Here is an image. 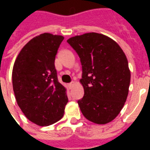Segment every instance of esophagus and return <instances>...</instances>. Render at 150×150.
<instances>
[{
  "label": "esophagus",
  "mask_w": 150,
  "mask_h": 150,
  "mask_svg": "<svg viewBox=\"0 0 150 150\" xmlns=\"http://www.w3.org/2000/svg\"><path fill=\"white\" fill-rule=\"evenodd\" d=\"M73 86H74V82H71V83H69L68 84L69 88H72V87H73Z\"/></svg>",
  "instance_id": "esophagus-1"
}]
</instances>
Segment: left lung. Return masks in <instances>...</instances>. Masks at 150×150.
Segmentation results:
<instances>
[{
    "mask_svg": "<svg viewBox=\"0 0 150 150\" xmlns=\"http://www.w3.org/2000/svg\"><path fill=\"white\" fill-rule=\"evenodd\" d=\"M81 62L84 96L78 100L83 115L98 125L118 116L129 94L131 74L120 46L97 33L77 35L67 40Z\"/></svg>",
    "mask_w": 150,
    "mask_h": 150,
    "instance_id": "left-lung-1",
    "label": "left lung"
}]
</instances>
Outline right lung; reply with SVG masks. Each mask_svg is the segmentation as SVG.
<instances>
[{
    "instance_id": "right-lung-1",
    "label": "right lung",
    "mask_w": 150,
    "mask_h": 150,
    "mask_svg": "<svg viewBox=\"0 0 150 150\" xmlns=\"http://www.w3.org/2000/svg\"><path fill=\"white\" fill-rule=\"evenodd\" d=\"M64 38L44 33L21 49L12 79L16 100L31 122L48 126L62 119L68 102L67 89L58 80L55 56Z\"/></svg>"
}]
</instances>
